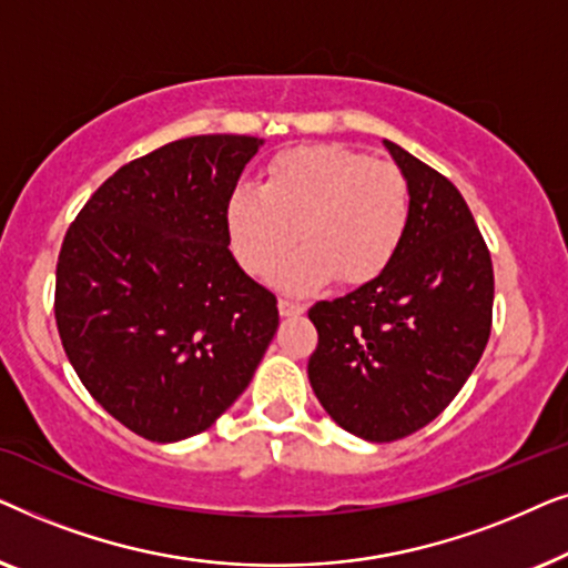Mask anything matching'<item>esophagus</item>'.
I'll list each match as a JSON object with an SVG mask.
<instances>
[{
    "label": "esophagus",
    "mask_w": 568,
    "mask_h": 568,
    "mask_svg": "<svg viewBox=\"0 0 568 568\" xmlns=\"http://www.w3.org/2000/svg\"><path fill=\"white\" fill-rule=\"evenodd\" d=\"M278 313H282V317L302 315V313H305V305H300V302L284 297V300H278Z\"/></svg>",
    "instance_id": "34e87169"
}]
</instances>
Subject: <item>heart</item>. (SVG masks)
I'll return each instance as SVG.
<instances>
[{"mask_svg":"<svg viewBox=\"0 0 568 568\" xmlns=\"http://www.w3.org/2000/svg\"><path fill=\"white\" fill-rule=\"evenodd\" d=\"M410 222V189L393 162L338 144H302L271 158L263 185L240 183L227 201V232L247 274L286 292L377 278L398 255Z\"/></svg>","mask_w":568,"mask_h":568,"instance_id":"b5f03b06","label":"heart"}]
</instances>
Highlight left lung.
Segmentation results:
<instances>
[{
	"label": "left lung",
	"mask_w": 568,
	"mask_h": 568,
	"mask_svg": "<svg viewBox=\"0 0 568 568\" xmlns=\"http://www.w3.org/2000/svg\"><path fill=\"white\" fill-rule=\"evenodd\" d=\"M410 189V222L390 266L310 307V385L341 429L403 439L445 410L491 333L494 266L460 191L387 142Z\"/></svg>",
	"instance_id": "1"
}]
</instances>
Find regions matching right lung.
<instances>
[{"mask_svg":"<svg viewBox=\"0 0 568 568\" xmlns=\"http://www.w3.org/2000/svg\"><path fill=\"white\" fill-rule=\"evenodd\" d=\"M263 139L206 134L115 170L67 230L57 328L77 377L139 437L181 442L240 398L278 328L230 253L227 201Z\"/></svg>","mask_w":568,"mask_h":568,"instance_id":"add662e5","label":"right lung"}]
</instances>
